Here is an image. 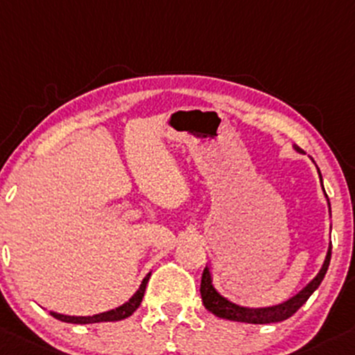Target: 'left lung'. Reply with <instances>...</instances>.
Instances as JSON below:
<instances>
[{
  "mask_svg": "<svg viewBox=\"0 0 355 355\" xmlns=\"http://www.w3.org/2000/svg\"><path fill=\"white\" fill-rule=\"evenodd\" d=\"M297 153H303V149L294 146ZM320 173V170H318ZM320 180H322V173H320ZM323 187V182H322ZM325 192V189H323ZM327 200L328 196L325 193ZM328 207H330V202H328ZM330 257H331V246L328 248L325 262H323L322 268L316 274V277L309 282L308 286L303 287L296 296L289 297V300L284 301L281 304L275 306H267V308H246V306H240L231 303L230 300H226L225 296L216 291L214 284H212V275L209 267L204 268L202 272V281H200V296H202V303L206 306V309L212 313V315L219 316V318L231 320V322H241V323H253V325H266V323H277L284 322V320L291 318L297 309L303 306L308 297L318 289V286L322 284L323 277H325L328 266H330Z\"/></svg>",
  "mask_w": 355,
  "mask_h": 355,
  "instance_id": "1",
  "label": "left lung"
}]
</instances>
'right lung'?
Returning a JSON list of instances; mask_svg holds the SVG:
<instances>
[{
    "label": "right lung",
    "instance_id": "1",
    "mask_svg": "<svg viewBox=\"0 0 355 355\" xmlns=\"http://www.w3.org/2000/svg\"><path fill=\"white\" fill-rule=\"evenodd\" d=\"M149 275L151 274H148L146 277L143 279L139 289L134 293V296L130 297L128 303H124L115 309H110V311L100 313V315H93V316H69V315H61V313H54V311H51V315L54 316L55 320H61V322H66V323H76V325H87V323H100V322H119V320L128 318V316L132 315V313L139 308L141 301H143V296H144V291H146Z\"/></svg>",
    "mask_w": 355,
    "mask_h": 355
}]
</instances>
